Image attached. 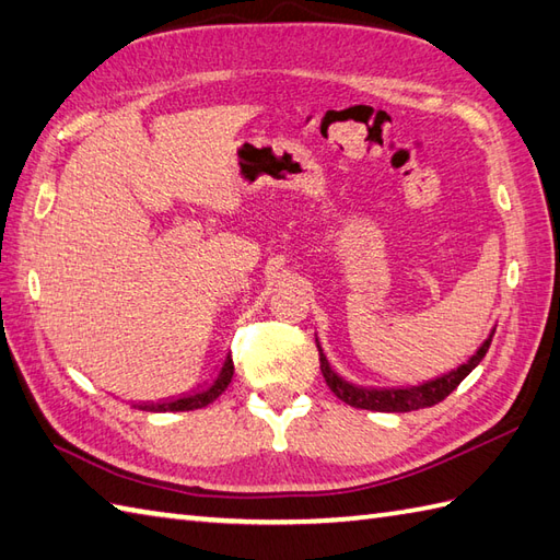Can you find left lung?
Instances as JSON below:
<instances>
[{"mask_svg": "<svg viewBox=\"0 0 560 560\" xmlns=\"http://www.w3.org/2000/svg\"><path fill=\"white\" fill-rule=\"evenodd\" d=\"M495 335V329H491L489 339H486L481 347L477 349V353L471 355L467 363L457 365L455 371H450L440 377L433 380H425L421 385H409V387H368V385H355L351 380L341 377L335 368L329 365L327 355L319 347V339L317 341V349H319V371L325 375V383L329 385V389L335 392V395L351 404L355 409H368V411H387V413H404V411H416V409H425V407H433V404L443 401L452 389H455L464 377H467L474 368L481 363V359L486 355L491 347V339Z\"/></svg>", "mask_w": 560, "mask_h": 560, "instance_id": "left-lung-1", "label": "left lung"}]
</instances>
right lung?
<instances>
[{
  "mask_svg": "<svg viewBox=\"0 0 560 560\" xmlns=\"http://www.w3.org/2000/svg\"><path fill=\"white\" fill-rule=\"evenodd\" d=\"M231 377H233V361L231 355H225L223 363H221V371L217 373V377L211 380V383L199 389V392H192V395H183V397H175V399H165V401H141V404H135L137 409L141 411H192V409H201L207 407V404H211L213 399H219L225 387L231 385Z\"/></svg>",
  "mask_w": 560,
  "mask_h": 560,
  "instance_id": "1",
  "label": "right lung"
}]
</instances>
